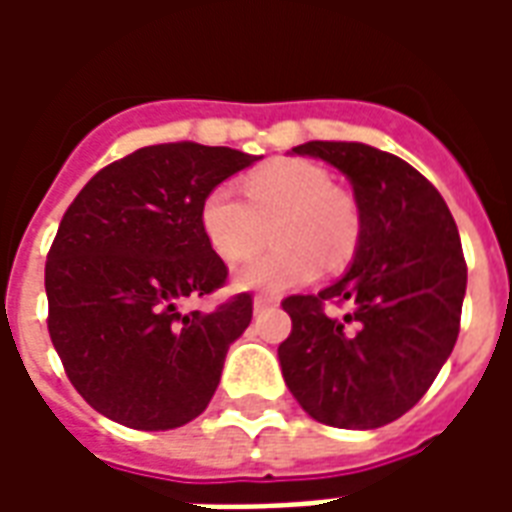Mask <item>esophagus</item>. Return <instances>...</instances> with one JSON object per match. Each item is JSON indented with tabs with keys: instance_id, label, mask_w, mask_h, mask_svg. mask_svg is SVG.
<instances>
[{
	"instance_id": "1",
	"label": "esophagus",
	"mask_w": 512,
	"mask_h": 512,
	"mask_svg": "<svg viewBox=\"0 0 512 512\" xmlns=\"http://www.w3.org/2000/svg\"><path fill=\"white\" fill-rule=\"evenodd\" d=\"M252 304H255V312H260V310H268V307H277L279 299L277 296H268V293H260V296H255Z\"/></svg>"
}]
</instances>
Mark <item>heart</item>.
<instances>
[{
  "instance_id": "1",
  "label": "heart",
  "mask_w": 512,
  "mask_h": 512,
  "mask_svg": "<svg viewBox=\"0 0 512 512\" xmlns=\"http://www.w3.org/2000/svg\"><path fill=\"white\" fill-rule=\"evenodd\" d=\"M244 197L222 183L202 200L200 222L208 244L224 260L246 257L271 224V244L279 249L249 257L235 268L233 282L241 290L299 288L329 266H343L354 255L359 213L332 175L304 158H279L244 178Z\"/></svg>"
}]
</instances>
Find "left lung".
<instances>
[{
    "mask_svg": "<svg viewBox=\"0 0 512 512\" xmlns=\"http://www.w3.org/2000/svg\"><path fill=\"white\" fill-rule=\"evenodd\" d=\"M354 189L359 238L343 277L282 307L293 332L279 345L285 384L323 425L381 428L428 392L455 348L466 296L461 238L447 202L403 158L362 142H307ZM326 300L352 307L326 313Z\"/></svg>",
    "mask_w": 512,
    "mask_h": 512,
    "instance_id": "8db88e82",
    "label": "left lung"
}]
</instances>
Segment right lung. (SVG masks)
<instances>
[{"mask_svg": "<svg viewBox=\"0 0 512 512\" xmlns=\"http://www.w3.org/2000/svg\"><path fill=\"white\" fill-rule=\"evenodd\" d=\"M257 158L197 142L139 147L62 216L46 263L49 334L76 392L104 417L172 430L211 403L252 296L183 310L227 279L202 233V200Z\"/></svg>", "mask_w": 512, "mask_h": 512, "instance_id": "right-lung-1", "label": "right lung"}]
</instances>
